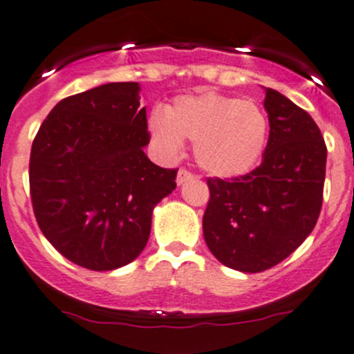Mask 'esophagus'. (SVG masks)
I'll use <instances>...</instances> for the list:
<instances>
[{"instance_id": "1", "label": "esophagus", "mask_w": 354, "mask_h": 354, "mask_svg": "<svg viewBox=\"0 0 354 354\" xmlns=\"http://www.w3.org/2000/svg\"><path fill=\"white\" fill-rule=\"evenodd\" d=\"M194 174L190 173V171L188 169H183V167H181L180 171H178V174H176V183L178 185H183L185 181H188V180H194Z\"/></svg>"}]
</instances>
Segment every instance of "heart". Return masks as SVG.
<instances>
[{
    "mask_svg": "<svg viewBox=\"0 0 354 354\" xmlns=\"http://www.w3.org/2000/svg\"><path fill=\"white\" fill-rule=\"evenodd\" d=\"M149 131L164 159H178L183 142H192L205 173L234 178L250 173L262 159L269 120L255 102L209 92L176 99L166 113L154 111Z\"/></svg>",
    "mask_w": 354,
    "mask_h": 354,
    "instance_id": "1",
    "label": "heart"
}]
</instances>
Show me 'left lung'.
<instances>
[{"instance_id":"obj_1","label":"left lung","mask_w":354,"mask_h":354,"mask_svg":"<svg viewBox=\"0 0 354 354\" xmlns=\"http://www.w3.org/2000/svg\"><path fill=\"white\" fill-rule=\"evenodd\" d=\"M269 142L262 164L243 176L207 178L210 198L203 238L221 263L262 272L306 240L324 200L327 147L315 121L274 88H266Z\"/></svg>"}]
</instances>
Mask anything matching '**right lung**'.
Instances as JSON below:
<instances>
[{
    "instance_id": "right-lung-1",
    "label": "right lung",
    "mask_w": 354,
    "mask_h": 354,
    "mask_svg": "<svg viewBox=\"0 0 354 354\" xmlns=\"http://www.w3.org/2000/svg\"><path fill=\"white\" fill-rule=\"evenodd\" d=\"M137 82H114L63 99L32 142L28 181L35 219L70 262L113 270L140 255L156 203L178 169L145 156L151 140Z\"/></svg>"
}]
</instances>
